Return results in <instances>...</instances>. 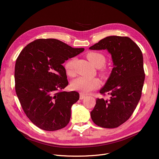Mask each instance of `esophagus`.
I'll return each instance as SVG.
<instances>
[{
    "label": "esophagus",
    "instance_id": "34e87169",
    "mask_svg": "<svg viewBox=\"0 0 159 159\" xmlns=\"http://www.w3.org/2000/svg\"><path fill=\"white\" fill-rule=\"evenodd\" d=\"M85 97H86V95L84 93H80V100H82L83 98H84Z\"/></svg>",
    "mask_w": 159,
    "mask_h": 159
}]
</instances>
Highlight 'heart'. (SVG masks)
Wrapping results in <instances>:
<instances>
[{
    "label": "heart",
    "instance_id": "b5f03b06",
    "mask_svg": "<svg viewBox=\"0 0 159 159\" xmlns=\"http://www.w3.org/2000/svg\"><path fill=\"white\" fill-rule=\"evenodd\" d=\"M86 57L89 62L93 64L97 68L102 66L106 62L105 56L99 52H91L86 54ZM75 63V58H72L65 63L64 68L66 73L70 76L74 75V65ZM101 74L106 73V69L101 68L100 70ZM101 86V81L97 78H88L85 77H80L75 79L71 83V88L80 91L82 93H86L95 90Z\"/></svg>",
    "mask_w": 159,
    "mask_h": 159
}]
</instances>
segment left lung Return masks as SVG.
I'll list each match as a JSON object with an SVG mask.
<instances>
[{"label": "left lung", "instance_id": "8db88e82", "mask_svg": "<svg viewBox=\"0 0 159 159\" xmlns=\"http://www.w3.org/2000/svg\"><path fill=\"white\" fill-rule=\"evenodd\" d=\"M89 49H107L114 66L100 90L101 95H110V98H97L91 117L100 127L117 128L129 119L140 99L145 79L143 53L128 37H107Z\"/></svg>", "mask_w": 159, "mask_h": 159}]
</instances>
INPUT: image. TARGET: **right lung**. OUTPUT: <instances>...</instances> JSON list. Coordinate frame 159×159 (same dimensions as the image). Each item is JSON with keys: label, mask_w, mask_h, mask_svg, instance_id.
<instances>
[{"label": "right lung", "mask_w": 159, "mask_h": 159, "mask_svg": "<svg viewBox=\"0 0 159 159\" xmlns=\"http://www.w3.org/2000/svg\"><path fill=\"white\" fill-rule=\"evenodd\" d=\"M55 39H39L25 47L15 67V91L25 114L38 128L55 131L66 127L77 91H63L68 84L62 65L84 51Z\"/></svg>", "instance_id": "1"}]
</instances>
